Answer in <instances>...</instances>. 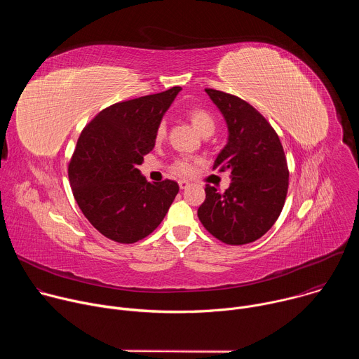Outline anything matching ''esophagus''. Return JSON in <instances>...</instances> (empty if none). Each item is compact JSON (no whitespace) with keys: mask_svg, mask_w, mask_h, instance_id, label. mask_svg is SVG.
I'll list each match as a JSON object with an SVG mask.
<instances>
[{"mask_svg":"<svg viewBox=\"0 0 359 359\" xmlns=\"http://www.w3.org/2000/svg\"><path fill=\"white\" fill-rule=\"evenodd\" d=\"M189 182L187 180H179V187L180 189H186V187H189Z\"/></svg>","mask_w":359,"mask_h":359,"instance_id":"esophagus-1","label":"esophagus"}]
</instances>
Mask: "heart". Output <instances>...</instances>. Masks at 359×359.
Returning <instances> with one entry per match:
<instances>
[{
	"mask_svg": "<svg viewBox=\"0 0 359 359\" xmlns=\"http://www.w3.org/2000/svg\"><path fill=\"white\" fill-rule=\"evenodd\" d=\"M189 118H190L193 126L198 130L200 135H208V133L212 135L216 129V121L212 116V114L208 112L206 109L194 108L189 112ZM155 136H156V140L165 139V136H166V123L163 121L158 125ZM194 165H196L194 159L183 158V159H177L173 163L172 170L179 176H190L194 172Z\"/></svg>",
	"mask_w": 359,
	"mask_h": 359,
	"instance_id": "b5f03b06",
	"label": "heart"
}]
</instances>
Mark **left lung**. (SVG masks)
<instances>
[{
	"label": "left lung",
	"mask_w": 359,
	"mask_h": 359,
	"mask_svg": "<svg viewBox=\"0 0 359 359\" xmlns=\"http://www.w3.org/2000/svg\"><path fill=\"white\" fill-rule=\"evenodd\" d=\"M206 92L229 129L213 169L229 170L233 182L224 193L206 184L197 216L226 244L252 243L273 227L284 208L290 176L284 149L273 126L245 100L210 88Z\"/></svg>",
	"instance_id": "1"
}]
</instances>
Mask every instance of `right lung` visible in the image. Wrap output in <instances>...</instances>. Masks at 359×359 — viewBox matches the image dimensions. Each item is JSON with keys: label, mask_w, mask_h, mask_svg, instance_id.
I'll list each match as a JSON object with an SVG mask.
<instances>
[{"label": "right lung", "mask_w": 359, "mask_h": 359, "mask_svg": "<svg viewBox=\"0 0 359 359\" xmlns=\"http://www.w3.org/2000/svg\"><path fill=\"white\" fill-rule=\"evenodd\" d=\"M180 86L118 102L81 132L68 166L74 197L89 223L105 237L136 243L165 219L179 184L149 183L137 169L155 147L156 128Z\"/></svg>", "instance_id": "obj_1"}]
</instances>
